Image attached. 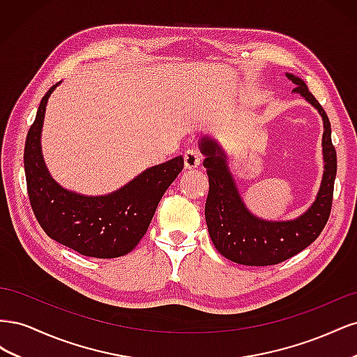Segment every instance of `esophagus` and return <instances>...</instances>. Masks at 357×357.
<instances>
[{"label": "esophagus", "mask_w": 357, "mask_h": 357, "mask_svg": "<svg viewBox=\"0 0 357 357\" xmlns=\"http://www.w3.org/2000/svg\"><path fill=\"white\" fill-rule=\"evenodd\" d=\"M201 164V156L197 152V150H188L185 153V167L188 169H193L197 168Z\"/></svg>", "instance_id": "obj_1"}]
</instances>
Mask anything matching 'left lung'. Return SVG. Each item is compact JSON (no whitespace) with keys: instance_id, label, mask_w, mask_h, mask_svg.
<instances>
[{"instance_id":"left-lung-1","label":"left lung","mask_w":357,"mask_h":357,"mask_svg":"<svg viewBox=\"0 0 357 357\" xmlns=\"http://www.w3.org/2000/svg\"><path fill=\"white\" fill-rule=\"evenodd\" d=\"M286 75L296 86L294 92L301 93L320 113L325 128L321 138L325 171L316 201L304 214L286 222L256 218L247 210L240 197L223 149L210 137H204L199 142V150L205 156L202 164L207 168L210 183L205 202L210 238L222 256L241 265H275L302 252L321 234L332 208L337 152L331 138V122L304 80L289 73Z\"/></svg>"}]
</instances>
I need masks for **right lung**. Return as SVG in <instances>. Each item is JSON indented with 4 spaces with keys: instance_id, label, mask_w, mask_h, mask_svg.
I'll use <instances>...</instances> for the list:
<instances>
[{
    "instance_id": "right-lung-1",
    "label": "right lung",
    "mask_w": 357,
    "mask_h": 357,
    "mask_svg": "<svg viewBox=\"0 0 357 357\" xmlns=\"http://www.w3.org/2000/svg\"><path fill=\"white\" fill-rule=\"evenodd\" d=\"M56 84L43 96L31 125L24 165L32 211L52 240L83 256H123L143 238L158 204L185 167L183 156L147 168L121 189L102 197H86L63 189L52 178L41 153L46 105Z\"/></svg>"
}]
</instances>
